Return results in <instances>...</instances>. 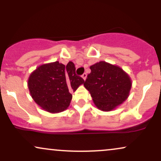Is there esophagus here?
<instances>
[{"mask_svg": "<svg viewBox=\"0 0 161 161\" xmlns=\"http://www.w3.org/2000/svg\"><path fill=\"white\" fill-rule=\"evenodd\" d=\"M86 77H87V74H86V73H83L82 75V78L83 79H84V80H86Z\"/></svg>", "mask_w": 161, "mask_h": 161, "instance_id": "esophagus-1", "label": "esophagus"}]
</instances>
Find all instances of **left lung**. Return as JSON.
Listing matches in <instances>:
<instances>
[{"label": "left lung", "mask_w": 161, "mask_h": 161, "mask_svg": "<svg viewBox=\"0 0 161 161\" xmlns=\"http://www.w3.org/2000/svg\"><path fill=\"white\" fill-rule=\"evenodd\" d=\"M90 69L84 86L99 110L111 111L128 98L132 80L119 66L100 61Z\"/></svg>", "instance_id": "obj_1"}]
</instances>
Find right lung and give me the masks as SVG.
<instances>
[{
  "mask_svg": "<svg viewBox=\"0 0 161 161\" xmlns=\"http://www.w3.org/2000/svg\"><path fill=\"white\" fill-rule=\"evenodd\" d=\"M85 81L75 75V67L69 61L65 66L59 61L42 64L29 75L28 88L32 99L45 111L57 114L69 106L73 95Z\"/></svg>",
  "mask_w": 161,
  "mask_h": 161,
  "instance_id": "add662e5",
  "label": "right lung"
}]
</instances>
